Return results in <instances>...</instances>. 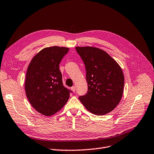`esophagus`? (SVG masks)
I'll use <instances>...</instances> for the list:
<instances>
[{"instance_id": "1", "label": "esophagus", "mask_w": 154, "mask_h": 154, "mask_svg": "<svg viewBox=\"0 0 154 154\" xmlns=\"http://www.w3.org/2000/svg\"><path fill=\"white\" fill-rule=\"evenodd\" d=\"M71 90L73 91V92H75V90H76V88H75V86H72L71 87Z\"/></svg>"}]
</instances>
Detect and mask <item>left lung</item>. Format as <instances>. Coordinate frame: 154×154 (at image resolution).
Masks as SVG:
<instances>
[{"label": "left lung", "mask_w": 154, "mask_h": 154, "mask_svg": "<svg viewBox=\"0 0 154 154\" xmlns=\"http://www.w3.org/2000/svg\"><path fill=\"white\" fill-rule=\"evenodd\" d=\"M86 69L87 93L79 100L88 111L106 115L116 108L122 99L124 75L117 62L105 51L86 46L76 47Z\"/></svg>", "instance_id": "obj_1"}]
</instances>
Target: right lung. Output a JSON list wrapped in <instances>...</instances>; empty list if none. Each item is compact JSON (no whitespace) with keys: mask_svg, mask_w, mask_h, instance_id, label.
Returning <instances> with one entry per match:
<instances>
[{"mask_svg":"<svg viewBox=\"0 0 154 154\" xmlns=\"http://www.w3.org/2000/svg\"><path fill=\"white\" fill-rule=\"evenodd\" d=\"M68 48L52 46L41 50L29 63L25 91L32 106L39 113L51 116L66 103L70 91L63 86L59 64Z\"/></svg>","mask_w":154,"mask_h":154,"instance_id":"obj_1","label":"right lung"}]
</instances>
